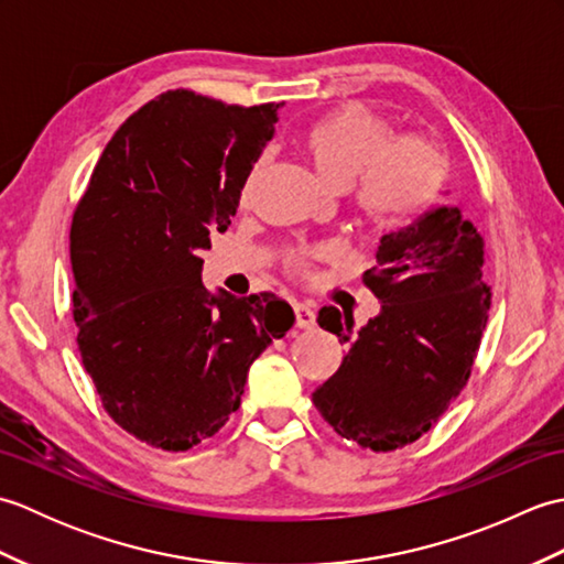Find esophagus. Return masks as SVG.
<instances>
[{"mask_svg":"<svg viewBox=\"0 0 564 564\" xmlns=\"http://www.w3.org/2000/svg\"><path fill=\"white\" fill-rule=\"evenodd\" d=\"M293 313H295V327H301V329L315 327V310L313 307H307L303 303H293Z\"/></svg>","mask_w":564,"mask_h":564,"instance_id":"obj_1","label":"esophagus"}]
</instances>
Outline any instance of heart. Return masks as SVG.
<instances>
[{"label": "heart", "instance_id": "heart-1", "mask_svg": "<svg viewBox=\"0 0 564 564\" xmlns=\"http://www.w3.org/2000/svg\"><path fill=\"white\" fill-rule=\"evenodd\" d=\"M305 154L315 172L334 188L349 191V206L368 232L378 237L402 232L434 206L448 178V158L438 142L424 135H394L382 118L366 106H344L305 130ZM259 174L251 170L239 200H247ZM327 247L295 249L285 269L307 275Z\"/></svg>", "mask_w": 564, "mask_h": 564}]
</instances>
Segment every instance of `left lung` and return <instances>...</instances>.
Listing matches in <instances>:
<instances>
[{
	"label": "left lung",
	"instance_id": "left-lung-1",
	"mask_svg": "<svg viewBox=\"0 0 564 564\" xmlns=\"http://www.w3.org/2000/svg\"><path fill=\"white\" fill-rule=\"evenodd\" d=\"M376 259L364 283L382 305L378 317L354 334V317L319 310V327L349 354L313 402L339 436L386 453L424 436L467 386L492 289L482 281V237L458 208L382 235Z\"/></svg>",
	"mask_w": 564,
	"mask_h": 564
}]
</instances>
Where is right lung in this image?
<instances>
[{
	"label": "right lung",
	"mask_w": 564,
	"mask_h": 564,
	"mask_svg": "<svg viewBox=\"0 0 564 564\" xmlns=\"http://www.w3.org/2000/svg\"><path fill=\"white\" fill-rule=\"evenodd\" d=\"M279 104L172 89L116 130L69 227L77 349L130 436L188 451L237 412L247 370L293 327L273 293L210 295L200 251L275 133Z\"/></svg>",
	"instance_id": "obj_1"
}]
</instances>
